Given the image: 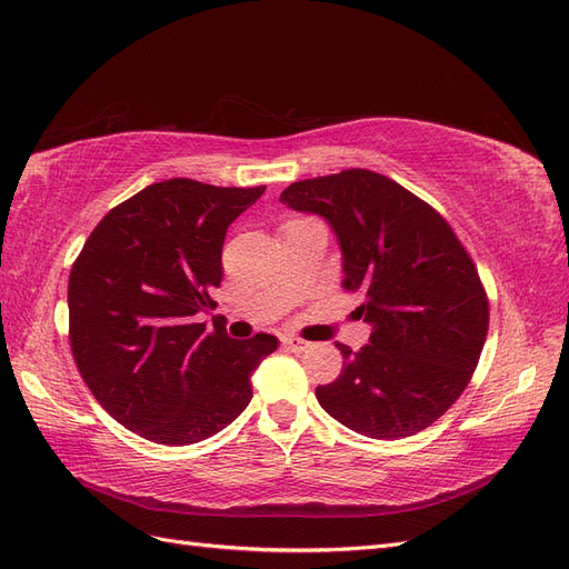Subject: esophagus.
<instances>
[{
	"label": "esophagus",
	"mask_w": 569,
	"mask_h": 569,
	"mask_svg": "<svg viewBox=\"0 0 569 569\" xmlns=\"http://www.w3.org/2000/svg\"><path fill=\"white\" fill-rule=\"evenodd\" d=\"M282 343H284L289 351H295V353H301V351H306L308 347H311V341H306L301 337H284Z\"/></svg>",
	"instance_id": "obj_1"
}]
</instances>
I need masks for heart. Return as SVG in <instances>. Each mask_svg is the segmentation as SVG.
<instances>
[{"instance_id":"obj_1","label":"heart","mask_w":569,"mask_h":569,"mask_svg":"<svg viewBox=\"0 0 569 569\" xmlns=\"http://www.w3.org/2000/svg\"><path fill=\"white\" fill-rule=\"evenodd\" d=\"M289 222H299V220H289Z\"/></svg>"}]
</instances>
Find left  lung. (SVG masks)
<instances>
[{"instance_id": "1", "label": "left lung", "mask_w": 569, "mask_h": 569, "mask_svg": "<svg viewBox=\"0 0 569 569\" xmlns=\"http://www.w3.org/2000/svg\"><path fill=\"white\" fill-rule=\"evenodd\" d=\"M282 203L330 222L343 256L341 287L370 343H337L343 368L316 389L320 406L370 439L422 432L470 385L489 330L477 266L437 209L387 176L349 168L291 182Z\"/></svg>"}]
</instances>
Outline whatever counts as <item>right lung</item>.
<instances>
[{"instance_id": "right-lung-1", "label": "right lung", "mask_w": 569, "mask_h": 569, "mask_svg": "<svg viewBox=\"0 0 569 569\" xmlns=\"http://www.w3.org/2000/svg\"><path fill=\"white\" fill-rule=\"evenodd\" d=\"M266 187L153 182L118 203L68 278V339L94 399L130 432L166 446L213 437L251 401V372L278 349L230 339L197 316L213 308L230 222Z\"/></svg>"}]
</instances>
